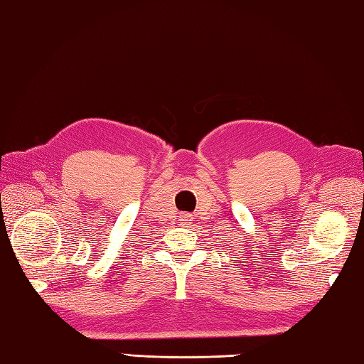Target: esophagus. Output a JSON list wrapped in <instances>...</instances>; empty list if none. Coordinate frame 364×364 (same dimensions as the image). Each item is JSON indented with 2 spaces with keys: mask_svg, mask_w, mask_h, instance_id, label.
<instances>
[{
  "mask_svg": "<svg viewBox=\"0 0 364 364\" xmlns=\"http://www.w3.org/2000/svg\"><path fill=\"white\" fill-rule=\"evenodd\" d=\"M181 222H182L183 225H188L190 222H193V220H191V215H190V214H183L182 218H181Z\"/></svg>",
  "mask_w": 364,
  "mask_h": 364,
  "instance_id": "obj_1",
  "label": "esophagus"
}]
</instances>
